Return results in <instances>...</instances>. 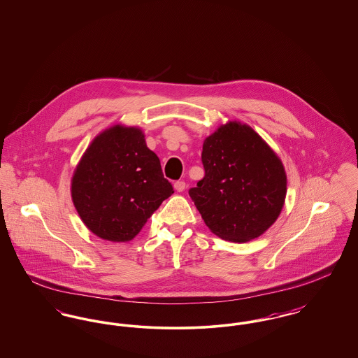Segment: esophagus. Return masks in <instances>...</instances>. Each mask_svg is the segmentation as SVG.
<instances>
[{
  "instance_id": "1",
  "label": "esophagus",
  "mask_w": 358,
  "mask_h": 358,
  "mask_svg": "<svg viewBox=\"0 0 358 358\" xmlns=\"http://www.w3.org/2000/svg\"><path fill=\"white\" fill-rule=\"evenodd\" d=\"M174 189H176L177 192H182V190L185 189V182H184V181H176V182H174Z\"/></svg>"
}]
</instances>
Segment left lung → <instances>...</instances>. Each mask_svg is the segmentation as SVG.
I'll return each mask as SVG.
<instances>
[{
	"mask_svg": "<svg viewBox=\"0 0 358 358\" xmlns=\"http://www.w3.org/2000/svg\"><path fill=\"white\" fill-rule=\"evenodd\" d=\"M205 176L189 196L219 238L245 243L280 215L287 177L280 158L248 124L228 122L203 145Z\"/></svg>",
	"mask_w": 358,
	"mask_h": 358,
	"instance_id": "left-lung-1",
	"label": "left lung"
}]
</instances>
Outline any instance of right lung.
<instances>
[{"label": "right lung", "instance_id": "right-lung-1", "mask_svg": "<svg viewBox=\"0 0 358 358\" xmlns=\"http://www.w3.org/2000/svg\"><path fill=\"white\" fill-rule=\"evenodd\" d=\"M174 193L138 127L115 124L87 148L71 184L85 227L104 240L129 241Z\"/></svg>", "mask_w": 358, "mask_h": 358}]
</instances>
